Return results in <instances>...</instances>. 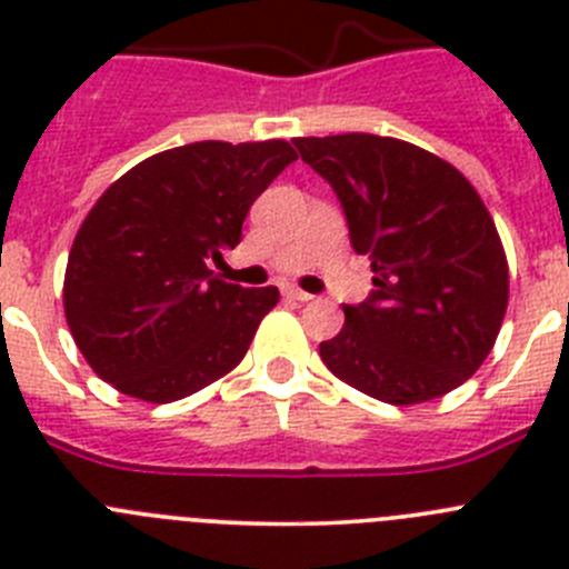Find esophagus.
I'll return each instance as SVG.
<instances>
[{
  "mask_svg": "<svg viewBox=\"0 0 569 569\" xmlns=\"http://www.w3.org/2000/svg\"><path fill=\"white\" fill-rule=\"evenodd\" d=\"M284 296H288V299H293V301H299V305H305V301L313 299V296L305 293V290H299V288H284Z\"/></svg>",
  "mask_w": 569,
  "mask_h": 569,
  "instance_id": "34e87169",
  "label": "esophagus"
}]
</instances>
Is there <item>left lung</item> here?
Segmentation results:
<instances>
[{
    "mask_svg": "<svg viewBox=\"0 0 569 569\" xmlns=\"http://www.w3.org/2000/svg\"><path fill=\"white\" fill-rule=\"evenodd\" d=\"M333 188L373 290L345 305L321 341L333 376L387 405H419L465 385L501 330L507 259L476 188L453 164L373 133L293 139Z\"/></svg>",
    "mask_w": 569,
    "mask_h": 569,
    "instance_id": "left-lung-1",
    "label": "left lung"
}]
</instances>
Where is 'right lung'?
Instances as JSON below:
<instances>
[{
  "instance_id": "obj_1",
  "label": "right lung",
  "mask_w": 569,
  "mask_h": 569,
  "mask_svg": "<svg viewBox=\"0 0 569 569\" xmlns=\"http://www.w3.org/2000/svg\"><path fill=\"white\" fill-rule=\"evenodd\" d=\"M296 150L193 142L150 156L102 193L64 273V316L99 379L168 405L230 373L279 290L230 284L210 261L241 241L250 204Z\"/></svg>"
}]
</instances>
